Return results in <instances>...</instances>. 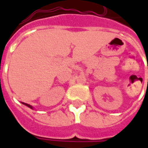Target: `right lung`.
I'll return each mask as SVG.
<instances>
[{"mask_svg": "<svg viewBox=\"0 0 148 148\" xmlns=\"http://www.w3.org/2000/svg\"><path fill=\"white\" fill-rule=\"evenodd\" d=\"M21 103H22L23 105H24V106H27L28 108H30V109H33V107H32V106H30V105H28V104H27V103H24V102H21Z\"/></svg>", "mask_w": 148, "mask_h": 148, "instance_id": "right-lung-1", "label": "right lung"}]
</instances>
